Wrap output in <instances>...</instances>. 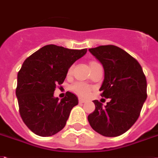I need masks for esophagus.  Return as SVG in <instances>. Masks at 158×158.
Segmentation results:
<instances>
[{"label": "esophagus", "mask_w": 158, "mask_h": 158, "mask_svg": "<svg viewBox=\"0 0 158 158\" xmlns=\"http://www.w3.org/2000/svg\"><path fill=\"white\" fill-rule=\"evenodd\" d=\"M85 101H86V100L84 99V98H79V103H85Z\"/></svg>", "instance_id": "1"}]
</instances>
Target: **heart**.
I'll use <instances>...</instances> for the list:
<instances>
[{"label": "heart", "mask_w": 158, "mask_h": 158, "mask_svg": "<svg viewBox=\"0 0 158 158\" xmlns=\"http://www.w3.org/2000/svg\"><path fill=\"white\" fill-rule=\"evenodd\" d=\"M96 62H91L90 65H93V64H95ZM71 71H72V69L70 68L67 71V74L68 75H71ZM72 90L74 91L75 93L78 94V95H80V96H83L86 97L87 96L89 93H90V87H88L87 85L83 83H76L75 85H73V87H72Z\"/></svg>", "instance_id": "obj_1"}]
</instances>
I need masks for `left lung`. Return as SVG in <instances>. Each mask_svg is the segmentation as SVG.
<instances>
[{
	"label": "left lung",
	"instance_id": "left-lung-1",
	"mask_svg": "<svg viewBox=\"0 0 158 158\" xmlns=\"http://www.w3.org/2000/svg\"><path fill=\"white\" fill-rule=\"evenodd\" d=\"M104 70L101 96L110 101L94 100V112L87 119L98 134L115 137L130 129L137 120L147 99V79L139 62L124 49L114 45H101L88 49Z\"/></svg>",
	"mask_w": 158,
	"mask_h": 158
}]
</instances>
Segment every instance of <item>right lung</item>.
<instances>
[{"instance_id":"obj_1","label":"right lung","mask_w":158,"mask_h":158,"mask_svg":"<svg viewBox=\"0 0 158 158\" xmlns=\"http://www.w3.org/2000/svg\"><path fill=\"white\" fill-rule=\"evenodd\" d=\"M87 51L49 44L25 60L18 73L16 96L21 117L34 134L51 136L65 127L78 98L67 92L59 101L54 93L65 81L69 68Z\"/></svg>"}]
</instances>
